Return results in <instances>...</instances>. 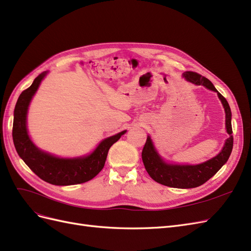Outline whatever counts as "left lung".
Returning a JSON list of instances; mask_svg holds the SVG:
<instances>
[{"label": "left lung", "instance_id": "8db88e82", "mask_svg": "<svg viewBox=\"0 0 251 251\" xmlns=\"http://www.w3.org/2000/svg\"><path fill=\"white\" fill-rule=\"evenodd\" d=\"M182 77L186 81L194 83L195 86H203L207 90L217 93L224 108L225 128L229 137L225 140L222 150L217 156L202 163L184 164L165 160L158 151L153 139L149 134L141 156L144 168L150 177L158 183L176 188H194L202 185L212 176H215L216 173L228 160L233 146V137L231 135V111L228 102L218 92L209 79L195 72H184L182 74Z\"/></svg>", "mask_w": 251, "mask_h": 251}]
</instances>
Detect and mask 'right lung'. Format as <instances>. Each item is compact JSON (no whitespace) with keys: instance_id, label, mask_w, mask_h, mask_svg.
I'll use <instances>...</instances> for the list:
<instances>
[{"instance_id":"1","label":"right lung","mask_w":251,"mask_h":251,"mask_svg":"<svg viewBox=\"0 0 251 251\" xmlns=\"http://www.w3.org/2000/svg\"><path fill=\"white\" fill-rule=\"evenodd\" d=\"M49 71L37 76L32 85L21 93L13 113L12 138L19 156L35 175L53 185L80 184L93 179L104 166L108 151L126 130L102 139L89 154L77 157H59L40 149L29 136L27 115L29 105Z\"/></svg>"}]
</instances>
